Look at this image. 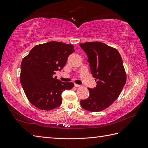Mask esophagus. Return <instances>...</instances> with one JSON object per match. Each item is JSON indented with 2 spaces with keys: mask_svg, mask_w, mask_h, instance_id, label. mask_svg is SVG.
I'll list each match as a JSON object with an SVG mask.
<instances>
[{
  "mask_svg": "<svg viewBox=\"0 0 148 148\" xmlns=\"http://www.w3.org/2000/svg\"><path fill=\"white\" fill-rule=\"evenodd\" d=\"M75 87H80L81 86V85H79V84H76V83H75Z\"/></svg>",
  "mask_w": 148,
  "mask_h": 148,
  "instance_id": "obj_1",
  "label": "esophagus"
}]
</instances>
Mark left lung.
I'll list each match as a JSON object with an SVG mask.
<instances>
[{"instance_id": "left-lung-1", "label": "left lung", "mask_w": 148, "mask_h": 148, "mask_svg": "<svg viewBox=\"0 0 148 148\" xmlns=\"http://www.w3.org/2000/svg\"><path fill=\"white\" fill-rule=\"evenodd\" d=\"M86 52L96 86L88 88L89 96L80 101L85 110L99 112L117 99L126 83L123 61L117 49L101 42L79 44Z\"/></svg>"}]
</instances>
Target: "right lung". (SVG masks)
<instances>
[{"instance_id": "right-lung-1", "label": "right lung", "mask_w": 148, "mask_h": 148, "mask_svg": "<svg viewBox=\"0 0 148 148\" xmlns=\"http://www.w3.org/2000/svg\"><path fill=\"white\" fill-rule=\"evenodd\" d=\"M73 46L51 41L34 46L21 62L20 82L29 101L37 108L51 110L61 105L62 93L74 86L53 78L65 65Z\"/></svg>"}]
</instances>
